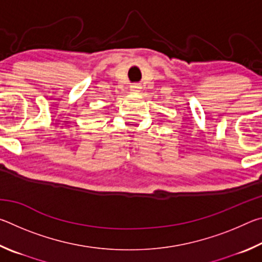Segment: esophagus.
Segmentation results:
<instances>
[{
	"mask_svg": "<svg viewBox=\"0 0 262 262\" xmlns=\"http://www.w3.org/2000/svg\"><path fill=\"white\" fill-rule=\"evenodd\" d=\"M130 91L133 92V94H139V92L141 91V85L140 84H133V85L130 86Z\"/></svg>",
	"mask_w": 262,
	"mask_h": 262,
	"instance_id": "esophagus-1",
	"label": "esophagus"
}]
</instances>
